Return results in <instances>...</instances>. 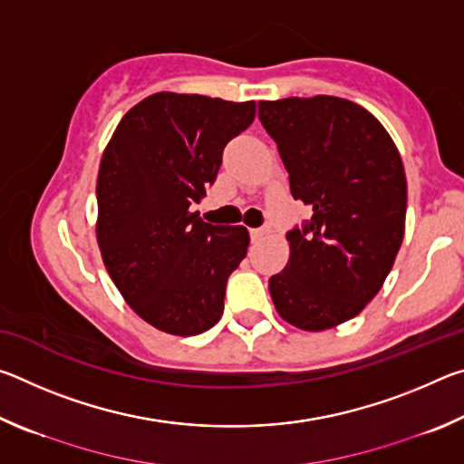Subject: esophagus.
<instances>
[{
  "instance_id": "esophagus-1",
  "label": "esophagus",
  "mask_w": 464,
  "mask_h": 464,
  "mask_svg": "<svg viewBox=\"0 0 464 464\" xmlns=\"http://www.w3.org/2000/svg\"><path fill=\"white\" fill-rule=\"evenodd\" d=\"M249 235H251V241H260L266 235V229H251Z\"/></svg>"
}]
</instances>
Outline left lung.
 <instances>
[{
  "label": "left lung",
  "mask_w": 464,
  "mask_h": 464,
  "mask_svg": "<svg viewBox=\"0 0 464 464\" xmlns=\"http://www.w3.org/2000/svg\"><path fill=\"white\" fill-rule=\"evenodd\" d=\"M290 192L313 210L286 233L290 257L270 278L278 315L304 332L356 317L395 264L405 233L401 155L374 116L335 96L260 102Z\"/></svg>",
  "instance_id": "1"
}]
</instances>
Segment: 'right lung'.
I'll return each mask as SVG.
<instances>
[{
	"label": "right lung",
	"mask_w": 464,
	"mask_h": 464,
	"mask_svg": "<svg viewBox=\"0 0 464 464\" xmlns=\"http://www.w3.org/2000/svg\"><path fill=\"white\" fill-rule=\"evenodd\" d=\"M254 116L256 102L160 92L122 116L102 155V260L130 309L161 332L196 335L223 315L249 233L204 223L190 204L207 194L225 145Z\"/></svg>",
	"instance_id": "obj_1"
}]
</instances>
